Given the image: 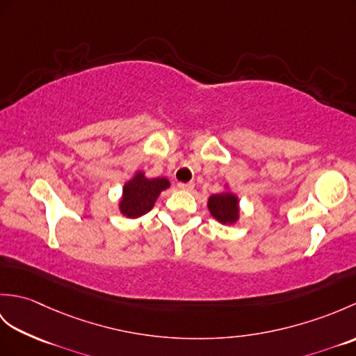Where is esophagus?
<instances>
[{
  "label": "esophagus",
  "instance_id": "34e87169",
  "mask_svg": "<svg viewBox=\"0 0 356 356\" xmlns=\"http://www.w3.org/2000/svg\"><path fill=\"white\" fill-rule=\"evenodd\" d=\"M177 186L180 188V190H184V191H193L194 190V182H188V184L180 182Z\"/></svg>",
  "mask_w": 356,
  "mask_h": 356
}]
</instances>
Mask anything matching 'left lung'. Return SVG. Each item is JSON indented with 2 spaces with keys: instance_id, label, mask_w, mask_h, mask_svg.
<instances>
[{
  "instance_id": "obj_1",
  "label": "left lung",
  "mask_w": 356,
  "mask_h": 356,
  "mask_svg": "<svg viewBox=\"0 0 356 356\" xmlns=\"http://www.w3.org/2000/svg\"><path fill=\"white\" fill-rule=\"evenodd\" d=\"M208 209L211 216L223 225L236 223L240 217L237 195L229 191L211 195L208 199Z\"/></svg>"
}]
</instances>
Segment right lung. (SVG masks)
I'll return each mask as SVG.
<instances>
[{"mask_svg": "<svg viewBox=\"0 0 356 356\" xmlns=\"http://www.w3.org/2000/svg\"><path fill=\"white\" fill-rule=\"evenodd\" d=\"M166 188H170V180L166 177L148 179L142 171H138L124 185L122 199L119 202L120 213L128 218H138L149 213L159 194Z\"/></svg>", "mask_w": 356, "mask_h": 356, "instance_id": "right-lung-1", "label": "right lung"}]
</instances>
